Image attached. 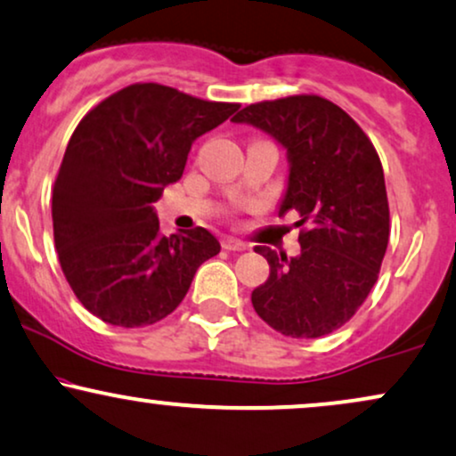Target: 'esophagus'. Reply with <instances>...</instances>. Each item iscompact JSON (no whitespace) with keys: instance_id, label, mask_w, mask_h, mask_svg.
<instances>
[{"instance_id":"obj_1","label":"esophagus","mask_w":456,"mask_h":456,"mask_svg":"<svg viewBox=\"0 0 456 456\" xmlns=\"http://www.w3.org/2000/svg\"><path fill=\"white\" fill-rule=\"evenodd\" d=\"M223 248L224 250H233V252H242V250L248 248V244L240 242L238 238H224L223 240Z\"/></svg>"}]
</instances>
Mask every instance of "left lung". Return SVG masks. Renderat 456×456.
<instances>
[{
	"mask_svg": "<svg viewBox=\"0 0 456 456\" xmlns=\"http://www.w3.org/2000/svg\"><path fill=\"white\" fill-rule=\"evenodd\" d=\"M233 123L284 148L289 175L278 216L295 210L297 224H310L297 256L256 246L270 278L252 290V308L282 336H327L359 310L385 259L388 201L376 148L342 108L318 95L252 103Z\"/></svg>",
	"mask_w": 456,
	"mask_h": 456,
	"instance_id": "left-lung-1",
	"label": "left lung"
}]
</instances>
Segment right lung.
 Wrapping results in <instances>:
<instances>
[{
	"mask_svg": "<svg viewBox=\"0 0 456 456\" xmlns=\"http://www.w3.org/2000/svg\"><path fill=\"white\" fill-rule=\"evenodd\" d=\"M238 108L144 82L80 120L54 180L53 229L65 278L91 314L117 327L152 325L221 252L204 227L163 235L152 204L183 178L193 142Z\"/></svg>",
	"mask_w": 456,
	"mask_h": 456,
	"instance_id": "add662e5",
	"label": "right lung"
}]
</instances>
